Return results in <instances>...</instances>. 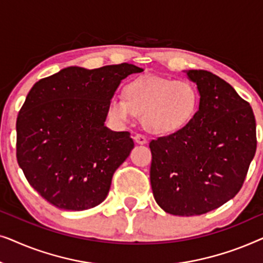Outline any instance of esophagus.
I'll return each mask as SVG.
<instances>
[{"label": "esophagus", "mask_w": 263, "mask_h": 263, "mask_svg": "<svg viewBox=\"0 0 263 263\" xmlns=\"http://www.w3.org/2000/svg\"><path fill=\"white\" fill-rule=\"evenodd\" d=\"M134 140H135V142L140 143V145H143V143L147 142V138L143 134H135Z\"/></svg>", "instance_id": "obj_1"}]
</instances>
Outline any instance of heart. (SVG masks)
<instances>
[{
    "instance_id": "obj_1",
    "label": "heart",
    "mask_w": 263,
    "mask_h": 263,
    "mask_svg": "<svg viewBox=\"0 0 263 263\" xmlns=\"http://www.w3.org/2000/svg\"><path fill=\"white\" fill-rule=\"evenodd\" d=\"M199 100V91L192 81L145 75L124 86V98L114 96L110 99L107 114L118 123L142 115L143 125L149 132L170 134L193 120Z\"/></svg>"
}]
</instances>
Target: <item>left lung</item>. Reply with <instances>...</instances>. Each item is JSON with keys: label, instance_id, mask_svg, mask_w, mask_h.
<instances>
[{"label": "left lung", "instance_id": "1", "mask_svg": "<svg viewBox=\"0 0 263 263\" xmlns=\"http://www.w3.org/2000/svg\"><path fill=\"white\" fill-rule=\"evenodd\" d=\"M200 105L184 128L149 142L151 185L157 203L174 215L204 214L242 188L256 152L250 104L207 70H189Z\"/></svg>", "mask_w": 263, "mask_h": 263}]
</instances>
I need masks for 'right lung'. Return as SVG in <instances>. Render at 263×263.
Instances as JSON below:
<instances>
[{
    "mask_svg": "<svg viewBox=\"0 0 263 263\" xmlns=\"http://www.w3.org/2000/svg\"><path fill=\"white\" fill-rule=\"evenodd\" d=\"M141 68L129 63L68 67L41 79L16 118V159L32 188L66 211L98 206L117 167L134 147L129 132L104 125L121 80Z\"/></svg>",
    "mask_w": 263,
    "mask_h": 263,
    "instance_id": "add662e5",
    "label": "right lung"
}]
</instances>
